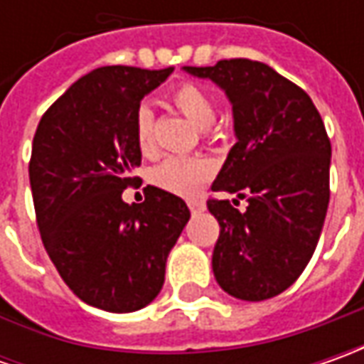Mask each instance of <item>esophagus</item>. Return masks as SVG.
Here are the masks:
<instances>
[{
	"label": "esophagus",
	"instance_id": "esophagus-1",
	"mask_svg": "<svg viewBox=\"0 0 364 364\" xmlns=\"http://www.w3.org/2000/svg\"><path fill=\"white\" fill-rule=\"evenodd\" d=\"M188 208L192 213H200L204 210V200H188Z\"/></svg>",
	"mask_w": 364,
	"mask_h": 364
}]
</instances>
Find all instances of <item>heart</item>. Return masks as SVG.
<instances>
[{"label": "heart", "instance_id": "heart-1", "mask_svg": "<svg viewBox=\"0 0 364 364\" xmlns=\"http://www.w3.org/2000/svg\"><path fill=\"white\" fill-rule=\"evenodd\" d=\"M174 103L196 127L210 132V123L217 117V105L213 97L200 87L184 82L172 91ZM133 135L137 147L149 154L154 149V113L147 105H139L133 117ZM213 174V164L204 158H190V156H170L160 161L149 180L154 186L166 190L176 196H194L204 182Z\"/></svg>", "mask_w": 364, "mask_h": 364}]
</instances>
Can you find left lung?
Masks as SVG:
<instances>
[{"instance_id":"8db88e82","label":"left lung","mask_w":364,"mask_h":364,"mask_svg":"<svg viewBox=\"0 0 364 364\" xmlns=\"http://www.w3.org/2000/svg\"><path fill=\"white\" fill-rule=\"evenodd\" d=\"M210 78L232 105L237 144L223 164L210 198L220 235L213 272L229 296L261 301L291 286L312 259L330 200V139L312 99L272 66L231 58L215 66H184Z\"/></svg>"}]
</instances>
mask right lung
<instances>
[{
	"label": "right lung",
	"instance_id": "add662e5",
	"mask_svg": "<svg viewBox=\"0 0 364 364\" xmlns=\"http://www.w3.org/2000/svg\"><path fill=\"white\" fill-rule=\"evenodd\" d=\"M170 68L101 66L78 78L42 115L32 144L30 186L46 253L64 284L89 306L125 314L160 294L166 259L186 227L182 198L139 182L133 117Z\"/></svg>",
	"mask_w": 364,
	"mask_h": 364
}]
</instances>
